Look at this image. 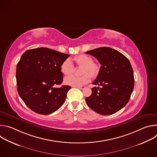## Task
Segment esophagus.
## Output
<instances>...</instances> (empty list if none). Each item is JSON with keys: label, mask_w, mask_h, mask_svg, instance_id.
<instances>
[{"label": "esophagus", "mask_w": 157, "mask_h": 157, "mask_svg": "<svg viewBox=\"0 0 157 157\" xmlns=\"http://www.w3.org/2000/svg\"><path fill=\"white\" fill-rule=\"evenodd\" d=\"M86 87L84 86H79V87H77V88H78V89H84Z\"/></svg>", "instance_id": "1"}]
</instances>
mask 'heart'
Returning <instances> with one entry per match:
<instances>
[{
	"label": "heart",
	"mask_w": 157,
	"mask_h": 157,
	"mask_svg": "<svg viewBox=\"0 0 157 157\" xmlns=\"http://www.w3.org/2000/svg\"><path fill=\"white\" fill-rule=\"evenodd\" d=\"M76 64L78 66H82L81 77H76L74 76H68L64 79L65 84L79 87L82 86L90 82L91 77L96 78L99 74L101 67L98 63H94L93 58L86 55H80L74 58ZM75 70L74 64L70 58L66 59L61 65V73L65 76L72 75Z\"/></svg>",
	"instance_id": "1"
}]
</instances>
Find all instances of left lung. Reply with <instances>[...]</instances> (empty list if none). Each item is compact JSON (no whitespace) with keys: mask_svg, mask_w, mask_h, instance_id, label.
Here are the masks:
<instances>
[{"mask_svg":"<svg viewBox=\"0 0 157 157\" xmlns=\"http://www.w3.org/2000/svg\"><path fill=\"white\" fill-rule=\"evenodd\" d=\"M98 59L101 64L93 84L92 94L86 98L87 105L101 115L113 114L128 102L134 86L133 71L128 59L119 52L102 47L86 53Z\"/></svg>","mask_w":157,"mask_h":157,"instance_id":"obj_1","label":"left lung"}]
</instances>
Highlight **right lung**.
<instances>
[{
	"mask_svg": "<svg viewBox=\"0 0 157 157\" xmlns=\"http://www.w3.org/2000/svg\"><path fill=\"white\" fill-rule=\"evenodd\" d=\"M69 56L47 48L29 50L21 55L17 65V91L35 113L50 114L64 104L71 86H55L63 82L61 65Z\"/></svg>",
	"mask_w": 157,
	"mask_h": 157,
	"instance_id": "right-lung-1",
	"label": "right lung"
}]
</instances>
